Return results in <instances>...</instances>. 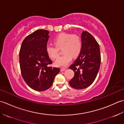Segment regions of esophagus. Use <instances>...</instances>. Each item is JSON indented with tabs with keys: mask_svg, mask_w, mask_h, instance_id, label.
I'll return each instance as SVG.
<instances>
[{
	"mask_svg": "<svg viewBox=\"0 0 124 124\" xmlns=\"http://www.w3.org/2000/svg\"><path fill=\"white\" fill-rule=\"evenodd\" d=\"M65 70H66V68H61L60 69L61 71H64Z\"/></svg>",
	"mask_w": 124,
	"mask_h": 124,
	"instance_id": "obj_1",
	"label": "esophagus"
}]
</instances>
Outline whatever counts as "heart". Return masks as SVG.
<instances>
[{
	"label": "heart",
	"instance_id": "b5f03b06",
	"mask_svg": "<svg viewBox=\"0 0 124 124\" xmlns=\"http://www.w3.org/2000/svg\"><path fill=\"white\" fill-rule=\"evenodd\" d=\"M54 43L55 46L51 44L46 45L47 54L50 58L54 59L57 56L59 49L62 48L64 54L57 57L54 62L55 66L62 68L67 66L71 61L72 56L76 57L78 56L82 46L79 37L67 33H61L55 37Z\"/></svg>",
	"mask_w": 124,
	"mask_h": 124
}]
</instances>
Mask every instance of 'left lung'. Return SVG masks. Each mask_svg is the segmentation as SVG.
Instances as JSON below:
<instances>
[{"label": "left lung", "mask_w": 124, "mask_h": 124, "mask_svg": "<svg viewBox=\"0 0 124 124\" xmlns=\"http://www.w3.org/2000/svg\"><path fill=\"white\" fill-rule=\"evenodd\" d=\"M81 39L82 46L80 54L69 67L75 72L69 84L77 89L86 88L94 82L101 64L100 46L95 39L87 31H84Z\"/></svg>", "instance_id": "left-lung-1"}]
</instances>
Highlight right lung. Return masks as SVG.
<instances>
[{
    "mask_svg": "<svg viewBox=\"0 0 124 124\" xmlns=\"http://www.w3.org/2000/svg\"><path fill=\"white\" fill-rule=\"evenodd\" d=\"M49 31L39 29L28 36L23 41L19 53L20 69L22 77L31 88L44 91L52 85L54 78L60 71L52 68L46 51Z\"/></svg>",
    "mask_w": 124,
    "mask_h": 124,
    "instance_id": "add662e5",
    "label": "right lung"
}]
</instances>
